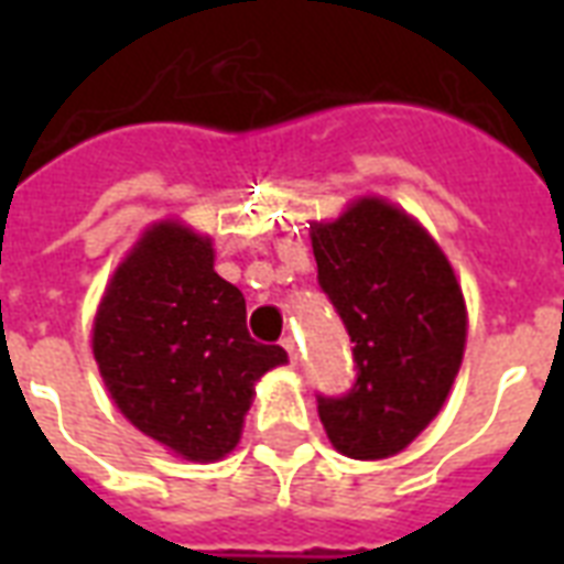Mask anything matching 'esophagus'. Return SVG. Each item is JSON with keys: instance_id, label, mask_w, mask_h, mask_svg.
<instances>
[{"instance_id": "esophagus-1", "label": "esophagus", "mask_w": 564, "mask_h": 564, "mask_svg": "<svg viewBox=\"0 0 564 564\" xmlns=\"http://www.w3.org/2000/svg\"><path fill=\"white\" fill-rule=\"evenodd\" d=\"M281 345L283 351H286V357H290V362H299V345H295V339H292V336H283Z\"/></svg>"}]
</instances>
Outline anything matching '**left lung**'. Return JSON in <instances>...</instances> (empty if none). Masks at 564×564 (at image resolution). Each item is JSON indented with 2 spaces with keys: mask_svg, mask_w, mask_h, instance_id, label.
<instances>
[{
  "mask_svg": "<svg viewBox=\"0 0 564 564\" xmlns=\"http://www.w3.org/2000/svg\"><path fill=\"white\" fill-rule=\"evenodd\" d=\"M318 286L351 336L354 386L316 394L336 451L383 459L442 410L465 348V301L442 248L392 204L362 198L313 228Z\"/></svg>",
  "mask_w": 564,
  "mask_h": 564,
  "instance_id": "1",
  "label": "left lung"
}]
</instances>
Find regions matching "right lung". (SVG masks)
<instances>
[{
	"label": "right lung",
	"mask_w": 564,
	"mask_h": 564,
	"mask_svg": "<svg viewBox=\"0 0 564 564\" xmlns=\"http://www.w3.org/2000/svg\"><path fill=\"white\" fill-rule=\"evenodd\" d=\"M93 354L122 415L195 463L234 451L254 383L286 362L281 345L251 339L242 292L213 272L210 239L170 221L113 274Z\"/></svg>",
	"instance_id": "1"
}]
</instances>
